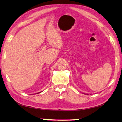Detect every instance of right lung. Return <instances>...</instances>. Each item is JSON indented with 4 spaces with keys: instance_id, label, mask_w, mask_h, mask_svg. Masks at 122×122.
<instances>
[{
    "instance_id": "right-lung-1",
    "label": "right lung",
    "mask_w": 122,
    "mask_h": 122,
    "mask_svg": "<svg viewBox=\"0 0 122 122\" xmlns=\"http://www.w3.org/2000/svg\"><path fill=\"white\" fill-rule=\"evenodd\" d=\"M40 92H38V93H37V94H39V93H40Z\"/></svg>"
}]
</instances>
